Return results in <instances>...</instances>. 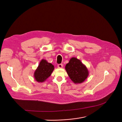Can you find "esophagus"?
<instances>
[{
	"label": "esophagus",
	"instance_id": "1",
	"mask_svg": "<svg viewBox=\"0 0 122 122\" xmlns=\"http://www.w3.org/2000/svg\"><path fill=\"white\" fill-rule=\"evenodd\" d=\"M57 67L58 68H62V67H63V65H62V64H58L57 65Z\"/></svg>",
	"mask_w": 122,
	"mask_h": 122
}]
</instances>
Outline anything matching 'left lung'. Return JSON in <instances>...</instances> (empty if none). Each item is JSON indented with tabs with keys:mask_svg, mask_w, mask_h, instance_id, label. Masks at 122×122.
I'll return each instance as SVG.
<instances>
[{
	"mask_svg": "<svg viewBox=\"0 0 122 122\" xmlns=\"http://www.w3.org/2000/svg\"><path fill=\"white\" fill-rule=\"evenodd\" d=\"M65 69L70 78L75 84L83 82L89 75L86 66L76 57L70 59L65 66Z\"/></svg>",
	"mask_w": 122,
	"mask_h": 122,
	"instance_id": "obj_1",
	"label": "left lung"
}]
</instances>
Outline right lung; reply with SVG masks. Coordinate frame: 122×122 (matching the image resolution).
<instances>
[{"mask_svg":"<svg viewBox=\"0 0 122 122\" xmlns=\"http://www.w3.org/2000/svg\"><path fill=\"white\" fill-rule=\"evenodd\" d=\"M54 69V66L52 64L43 59L34 72L35 79L38 82H44L50 76Z\"/></svg>","mask_w":122,"mask_h":122,"instance_id":"add662e5","label":"right lung"}]
</instances>
